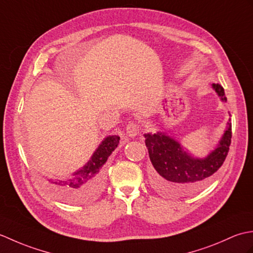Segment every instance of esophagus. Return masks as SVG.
<instances>
[{
    "instance_id": "1",
    "label": "esophagus",
    "mask_w": 253,
    "mask_h": 253,
    "mask_svg": "<svg viewBox=\"0 0 253 253\" xmlns=\"http://www.w3.org/2000/svg\"><path fill=\"white\" fill-rule=\"evenodd\" d=\"M126 132H127V135L129 136V137H131V138L136 137L137 133L139 132V126L137 125L136 123H133V122L128 123V125L126 127Z\"/></svg>"
}]
</instances>
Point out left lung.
I'll return each mask as SVG.
<instances>
[{
	"instance_id": "1",
	"label": "left lung",
	"mask_w": 253,
	"mask_h": 253,
	"mask_svg": "<svg viewBox=\"0 0 253 253\" xmlns=\"http://www.w3.org/2000/svg\"><path fill=\"white\" fill-rule=\"evenodd\" d=\"M212 87L222 101H227L221 84H213ZM144 138L158 190L168 197H181L202 189L223 165L229 151L232 124L228 123L217 148L204 159L192 158L179 142L163 132L146 133Z\"/></svg>"
}]
</instances>
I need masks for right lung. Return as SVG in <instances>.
I'll return each instance as SVG.
<instances>
[{
    "label": "right lung",
    "mask_w": 253,
    "mask_h": 253,
    "mask_svg": "<svg viewBox=\"0 0 253 253\" xmlns=\"http://www.w3.org/2000/svg\"><path fill=\"white\" fill-rule=\"evenodd\" d=\"M120 143V137H106L92 158L69 179H47L46 186L56 198L69 203H82L98 197L103 186V165Z\"/></svg>",
    "instance_id": "add662e5"
}]
</instances>
